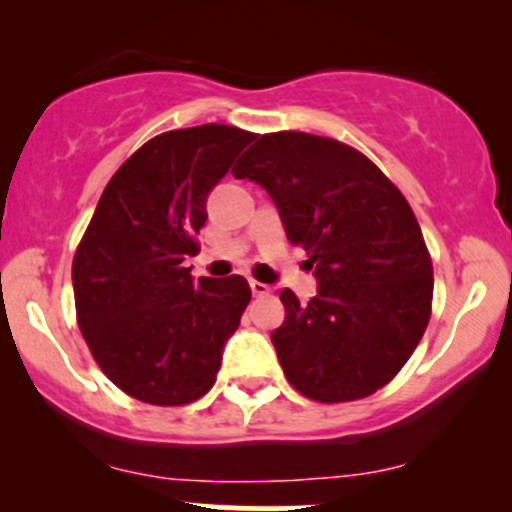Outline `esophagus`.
I'll return each instance as SVG.
<instances>
[{
	"instance_id": "obj_1",
	"label": "esophagus",
	"mask_w": 512,
	"mask_h": 512,
	"mask_svg": "<svg viewBox=\"0 0 512 512\" xmlns=\"http://www.w3.org/2000/svg\"><path fill=\"white\" fill-rule=\"evenodd\" d=\"M250 289H252V296H257V298L269 296V291H272L267 284H262V281H255V279L250 281Z\"/></svg>"
}]
</instances>
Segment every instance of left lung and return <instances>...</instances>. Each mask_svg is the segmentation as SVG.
<instances>
[{
	"label": "left lung",
	"instance_id": "obj_1",
	"mask_svg": "<svg viewBox=\"0 0 512 512\" xmlns=\"http://www.w3.org/2000/svg\"><path fill=\"white\" fill-rule=\"evenodd\" d=\"M233 175L269 192L320 281L305 305L279 296L272 342L286 380L322 404L378 392L419 346L433 303L431 252L399 187L354 146L305 132L262 134Z\"/></svg>",
	"mask_w": 512,
	"mask_h": 512
}]
</instances>
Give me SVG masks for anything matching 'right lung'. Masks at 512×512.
Returning <instances> with one entry per match:
<instances>
[{
	"label": "right lung",
	"mask_w": 512,
	"mask_h": 512,
	"mask_svg": "<svg viewBox=\"0 0 512 512\" xmlns=\"http://www.w3.org/2000/svg\"><path fill=\"white\" fill-rule=\"evenodd\" d=\"M255 134L231 125L170 129L139 146L105 185L74 252L76 322L110 383L182 407L216 383L221 351L252 291L245 276H199L207 195Z\"/></svg>",
	"instance_id": "1"
}]
</instances>
